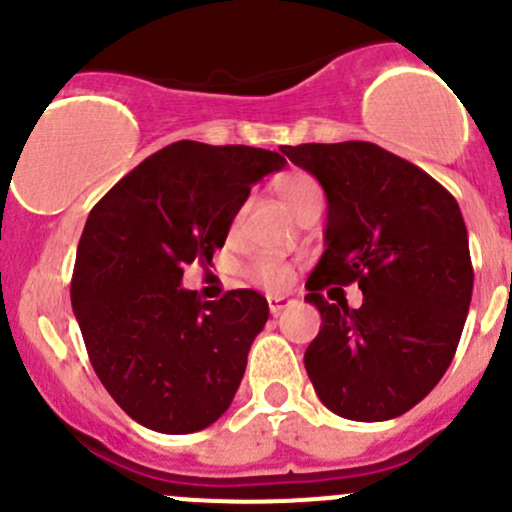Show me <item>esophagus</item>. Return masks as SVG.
Instances as JSON below:
<instances>
[{"label":"esophagus","instance_id":"obj_1","mask_svg":"<svg viewBox=\"0 0 512 512\" xmlns=\"http://www.w3.org/2000/svg\"><path fill=\"white\" fill-rule=\"evenodd\" d=\"M267 304H270V314H280L282 309H287L289 304H292V299L289 297H267Z\"/></svg>","mask_w":512,"mask_h":512}]
</instances>
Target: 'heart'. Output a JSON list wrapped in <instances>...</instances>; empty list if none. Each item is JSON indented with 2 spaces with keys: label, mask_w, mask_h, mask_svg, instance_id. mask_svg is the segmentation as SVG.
<instances>
[{
  "label": "heart",
  "mask_w": 512,
  "mask_h": 512,
  "mask_svg": "<svg viewBox=\"0 0 512 512\" xmlns=\"http://www.w3.org/2000/svg\"><path fill=\"white\" fill-rule=\"evenodd\" d=\"M272 190H275L277 198L282 200V205H285L287 210H292L294 215H297V210L302 208L307 200L319 195L317 180L309 173H304V170H289V173L277 175V178L272 180ZM247 280H250L252 285L267 289V292H280V289H285L287 282L292 280V267L270 255L255 257V260L247 265Z\"/></svg>",
  "instance_id": "obj_1"
}]
</instances>
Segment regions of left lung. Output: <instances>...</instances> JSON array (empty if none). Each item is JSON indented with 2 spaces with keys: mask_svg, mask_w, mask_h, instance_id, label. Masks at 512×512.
Segmentation results:
<instances>
[{
  "mask_svg": "<svg viewBox=\"0 0 512 512\" xmlns=\"http://www.w3.org/2000/svg\"><path fill=\"white\" fill-rule=\"evenodd\" d=\"M327 193L322 260L304 302L322 327L304 352L319 401L352 421L414 409L456 354L473 294L468 230L456 198L409 160L376 143L282 146ZM356 281L359 310L321 289Z\"/></svg>",
  "mask_w": 512,
  "mask_h": 512,
  "instance_id": "1",
  "label": "left lung"
}]
</instances>
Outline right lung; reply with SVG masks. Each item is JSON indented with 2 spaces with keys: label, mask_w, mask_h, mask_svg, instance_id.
Instances as JSON below:
<instances>
[{
  "label": "right lung",
  "mask_w": 512,
  "mask_h": 512,
  "mask_svg": "<svg viewBox=\"0 0 512 512\" xmlns=\"http://www.w3.org/2000/svg\"><path fill=\"white\" fill-rule=\"evenodd\" d=\"M275 151L178 141L123 175L89 213L71 307L91 366L133 421L158 433L208 428L232 404L270 317L255 289L200 302L183 267L210 262Z\"/></svg>",
  "instance_id": "right-lung-1"
}]
</instances>
